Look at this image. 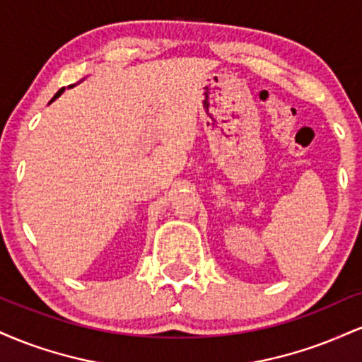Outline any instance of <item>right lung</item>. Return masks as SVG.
Segmentation results:
<instances>
[{
	"label": "right lung",
	"instance_id": "obj_1",
	"mask_svg": "<svg viewBox=\"0 0 362 362\" xmlns=\"http://www.w3.org/2000/svg\"><path fill=\"white\" fill-rule=\"evenodd\" d=\"M62 91H64V88H61L59 91H57V93H56V95H54V97H52V100H51V102H54V100H56V98H57V97H59V95L62 93Z\"/></svg>",
	"mask_w": 362,
	"mask_h": 362
}]
</instances>
